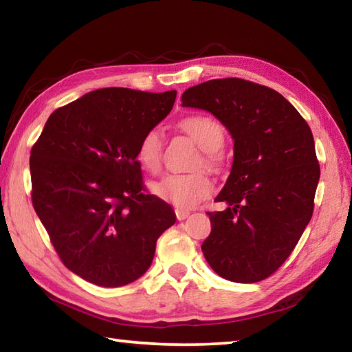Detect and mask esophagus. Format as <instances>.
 I'll list each match as a JSON object with an SVG mask.
<instances>
[{"mask_svg":"<svg viewBox=\"0 0 352 352\" xmlns=\"http://www.w3.org/2000/svg\"><path fill=\"white\" fill-rule=\"evenodd\" d=\"M189 211H186V210H175V216H177V219L178 220H184V219H188L189 217Z\"/></svg>","mask_w":352,"mask_h":352,"instance_id":"34e87169","label":"esophagus"}]
</instances>
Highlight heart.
<instances>
[{
  "instance_id": "obj_1",
  "label": "heart",
  "mask_w": 352,
  "mask_h": 352,
  "mask_svg": "<svg viewBox=\"0 0 352 352\" xmlns=\"http://www.w3.org/2000/svg\"><path fill=\"white\" fill-rule=\"evenodd\" d=\"M180 127L201 147V158L195 162V168L206 166L216 169L220 166L219 148L222 147L225 132L216 118L208 115H194L180 122ZM163 133L158 127L148 129L141 136L138 144V160L148 172H157L162 166ZM214 183L205 170L190 174H168L152 184V190L160 199L169 201L178 210H190L212 192Z\"/></svg>"
}]
</instances>
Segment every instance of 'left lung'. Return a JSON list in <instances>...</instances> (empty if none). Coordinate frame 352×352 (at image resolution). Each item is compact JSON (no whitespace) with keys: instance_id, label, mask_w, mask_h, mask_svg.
<instances>
[{"instance_id":"left-lung-1","label":"left lung","mask_w":352,"mask_h":352,"mask_svg":"<svg viewBox=\"0 0 352 352\" xmlns=\"http://www.w3.org/2000/svg\"><path fill=\"white\" fill-rule=\"evenodd\" d=\"M183 107L212 113L234 140L231 174L206 212L201 252L228 281L258 283L294 252L314 212L320 180L311 127L287 99L259 83L228 77L188 88Z\"/></svg>"}]
</instances>
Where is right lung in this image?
Segmentation results:
<instances>
[{
    "label": "right lung",
    "mask_w": 352,
    "mask_h": 352,
    "mask_svg": "<svg viewBox=\"0 0 352 352\" xmlns=\"http://www.w3.org/2000/svg\"><path fill=\"white\" fill-rule=\"evenodd\" d=\"M177 91L100 88L57 109L32 146V205L65 267L100 287L133 283L175 223L146 192L138 144L169 115Z\"/></svg>",
    "instance_id": "add662e5"
}]
</instances>
